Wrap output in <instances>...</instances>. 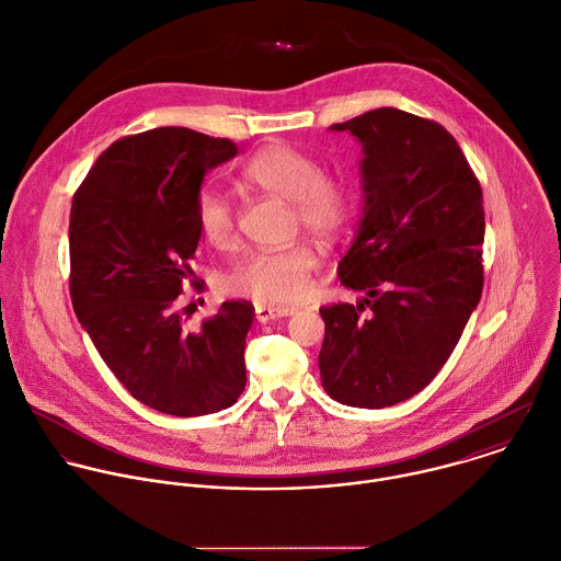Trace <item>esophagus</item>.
Wrapping results in <instances>:
<instances>
[{"label":"esophagus","instance_id":"obj_1","mask_svg":"<svg viewBox=\"0 0 561 561\" xmlns=\"http://www.w3.org/2000/svg\"><path fill=\"white\" fill-rule=\"evenodd\" d=\"M296 309L291 307H270V305H256V320L259 322H270V320H278V318H287L294 316Z\"/></svg>","mask_w":561,"mask_h":561}]
</instances>
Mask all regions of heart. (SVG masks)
<instances>
[{
    "instance_id": "heart-1",
    "label": "heart",
    "mask_w": 561,
    "mask_h": 561,
    "mask_svg": "<svg viewBox=\"0 0 561 561\" xmlns=\"http://www.w3.org/2000/svg\"><path fill=\"white\" fill-rule=\"evenodd\" d=\"M241 178L259 191L291 202L294 226L324 243L335 241L353 217L348 184L324 173L316 158L291 145L265 147L243 164ZM195 224L199 237L217 250L230 248L237 239L234 206L213 186L197 193ZM316 265L318 256L307 243L252 252L226 272L224 289L259 305H291L307 296Z\"/></svg>"
}]
</instances>
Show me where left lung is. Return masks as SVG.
<instances>
[{"label": "left lung", "mask_w": 561, "mask_h": 561, "mask_svg": "<svg viewBox=\"0 0 561 561\" xmlns=\"http://www.w3.org/2000/svg\"><path fill=\"white\" fill-rule=\"evenodd\" d=\"M364 149V217L337 265L357 305H324L318 355L327 394L386 408L443 368L482 294V188L438 123L381 107L346 123Z\"/></svg>", "instance_id": "8db88e82"}]
</instances>
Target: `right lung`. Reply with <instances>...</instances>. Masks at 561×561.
<instances>
[{"instance_id":"1","label":"right lung","mask_w":561,"mask_h":561,"mask_svg":"<svg viewBox=\"0 0 561 561\" xmlns=\"http://www.w3.org/2000/svg\"><path fill=\"white\" fill-rule=\"evenodd\" d=\"M237 156L228 138L184 127L125 136L77 188L70 213V296L103 362L140 403L173 416L230 408L245 390L248 300H226L193 331L204 175Z\"/></svg>"}]
</instances>
